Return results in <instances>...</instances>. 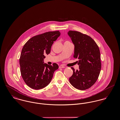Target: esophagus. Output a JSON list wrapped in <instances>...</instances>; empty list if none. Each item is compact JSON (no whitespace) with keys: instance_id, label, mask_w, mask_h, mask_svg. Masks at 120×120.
I'll use <instances>...</instances> for the list:
<instances>
[{"instance_id":"1","label":"esophagus","mask_w":120,"mask_h":120,"mask_svg":"<svg viewBox=\"0 0 120 120\" xmlns=\"http://www.w3.org/2000/svg\"><path fill=\"white\" fill-rule=\"evenodd\" d=\"M59 68H65V67L64 66L61 65H60V66L59 67Z\"/></svg>"}]
</instances>
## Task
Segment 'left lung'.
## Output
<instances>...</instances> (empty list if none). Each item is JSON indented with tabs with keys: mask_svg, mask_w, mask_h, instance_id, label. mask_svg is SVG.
<instances>
[{
	"mask_svg": "<svg viewBox=\"0 0 120 120\" xmlns=\"http://www.w3.org/2000/svg\"><path fill=\"white\" fill-rule=\"evenodd\" d=\"M74 45V58L78 59L79 69L69 78L74 88L85 90L97 81L101 69L100 52L95 41L89 36L79 32L70 30L68 33Z\"/></svg>",
	"mask_w": 120,
	"mask_h": 120,
	"instance_id": "obj_1",
	"label": "left lung"
}]
</instances>
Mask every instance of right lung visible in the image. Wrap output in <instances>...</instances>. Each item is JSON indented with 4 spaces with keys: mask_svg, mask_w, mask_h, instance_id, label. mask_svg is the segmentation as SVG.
Masks as SVG:
<instances>
[{
    "mask_svg": "<svg viewBox=\"0 0 120 120\" xmlns=\"http://www.w3.org/2000/svg\"><path fill=\"white\" fill-rule=\"evenodd\" d=\"M60 35L59 31L46 32L32 37L23 46L19 60L20 71L24 81L31 88L39 90L47 86L59 68L56 63L52 66L44 63V59Z\"/></svg>",
    "mask_w": 120,
    "mask_h": 120,
    "instance_id": "add662e5",
    "label": "right lung"
}]
</instances>
